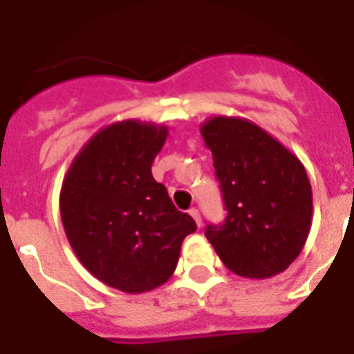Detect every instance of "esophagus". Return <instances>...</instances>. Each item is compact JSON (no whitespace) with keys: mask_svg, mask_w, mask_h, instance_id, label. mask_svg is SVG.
<instances>
[{"mask_svg":"<svg viewBox=\"0 0 354 354\" xmlns=\"http://www.w3.org/2000/svg\"><path fill=\"white\" fill-rule=\"evenodd\" d=\"M189 214L193 216V220H195V223L200 227V225H202V216H200L198 209H192V211H189Z\"/></svg>","mask_w":354,"mask_h":354,"instance_id":"34e87169","label":"esophagus"}]
</instances>
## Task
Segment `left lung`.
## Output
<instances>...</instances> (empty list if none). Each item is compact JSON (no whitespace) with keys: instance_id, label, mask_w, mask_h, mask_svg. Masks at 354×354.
Returning a JSON list of instances; mask_svg holds the SVG:
<instances>
[{"instance_id":"1","label":"left lung","mask_w":354,"mask_h":354,"mask_svg":"<svg viewBox=\"0 0 354 354\" xmlns=\"http://www.w3.org/2000/svg\"><path fill=\"white\" fill-rule=\"evenodd\" d=\"M211 149L227 220L205 237L232 273L270 278L296 261L312 225V186L303 162L257 124L212 117L200 127Z\"/></svg>"}]
</instances>
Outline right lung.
<instances>
[{"mask_svg":"<svg viewBox=\"0 0 354 354\" xmlns=\"http://www.w3.org/2000/svg\"><path fill=\"white\" fill-rule=\"evenodd\" d=\"M168 136L154 122L122 120L95 133L60 192L65 234L81 264L106 286L142 294L168 282L195 220L152 177Z\"/></svg>","mask_w":354,"mask_h":354,"instance_id":"obj_1","label":"right lung"}]
</instances>
